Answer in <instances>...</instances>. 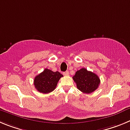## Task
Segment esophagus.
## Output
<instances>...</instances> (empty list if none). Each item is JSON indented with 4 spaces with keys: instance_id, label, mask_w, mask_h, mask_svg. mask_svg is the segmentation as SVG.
Segmentation results:
<instances>
[{
    "instance_id": "esophagus-1",
    "label": "esophagus",
    "mask_w": 130,
    "mask_h": 130,
    "mask_svg": "<svg viewBox=\"0 0 130 130\" xmlns=\"http://www.w3.org/2000/svg\"><path fill=\"white\" fill-rule=\"evenodd\" d=\"M63 74L65 76H68L69 74V71H65V72H63Z\"/></svg>"
}]
</instances>
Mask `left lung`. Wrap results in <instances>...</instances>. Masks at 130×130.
<instances>
[{
  "label": "left lung",
  "mask_w": 130,
  "mask_h": 130,
  "mask_svg": "<svg viewBox=\"0 0 130 130\" xmlns=\"http://www.w3.org/2000/svg\"><path fill=\"white\" fill-rule=\"evenodd\" d=\"M72 78L76 84L77 88L82 93L87 94L96 90L100 83V78L96 74L88 71L85 68L77 71Z\"/></svg>",
  "instance_id": "left-lung-1"
}]
</instances>
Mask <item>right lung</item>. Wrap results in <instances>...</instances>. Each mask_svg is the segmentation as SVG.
Instances as JSON below:
<instances>
[{"label":"right lung","mask_w":130,"mask_h":130,"mask_svg":"<svg viewBox=\"0 0 130 130\" xmlns=\"http://www.w3.org/2000/svg\"><path fill=\"white\" fill-rule=\"evenodd\" d=\"M61 77L63 75L58 71L53 72L45 69L41 73L35 77L34 81L35 88L41 93H51L56 89L58 81Z\"/></svg>","instance_id":"obj_1"}]
</instances>
